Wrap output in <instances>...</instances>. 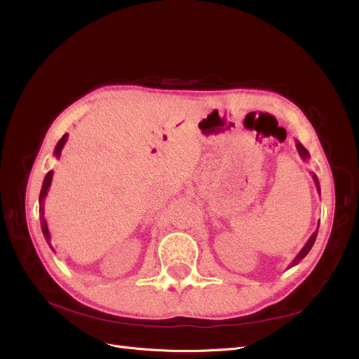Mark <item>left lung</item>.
Wrapping results in <instances>:
<instances>
[{"instance_id": "obj_1", "label": "left lung", "mask_w": 359, "mask_h": 359, "mask_svg": "<svg viewBox=\"0 0 359 359\" xmlns=\"http://www.w3.org/2000/svg\"><path fill=\"white\" fill-rule=\"evenodd\" d=\"M295 147H297V150H299V154H300V157L303 158V160H307L309 158V151L306 150V148L299 142V141H295ZM313 177V181H315V185H316V190H318V193L320 194V185H319V181H318V177L313 174L312 175ZM318 227H319V224H318ZM316 236H318V229L315 230V233L312 234L311 238H309V241L306 242V245L303 246V250L299 252V255L294 258V262L291 263V266L290 267H292V266H295V264H299L302 259L309 254V251L312 250V246H313V243H315V241H316Z\"/></svg>"}]
</instances>
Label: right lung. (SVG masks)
<instances>
[{"mask_svg":"<svg viewBox=\"0 0 359 359\" xmlns=\"http://www.w3.org/2000/svg\"><path fill=\"white\" fill-rule=\"evenodd\" d=\"M67 140H68V133H65L64 137H62V138L59 140V142L56 144V147H55V151H53V154H55V157H56V158H59V157H60L62 148H64V145H65ZM52 178H53V170H48V172H47V175L44 177V181H43V187H41V191H40V199H39V202H40L41 230H43V234H44V239H46V242L48 243V246H50V248L53 250V246H52V243H50V231H48L47 221H46V218H44V199H46V196H47V193H48V189H50ZM53 251H55V250H53Z\"/></svg>","mask_w":359,"mask_h":359,"instance_id":"obj_1","label":"right lung"}]
</instances>
